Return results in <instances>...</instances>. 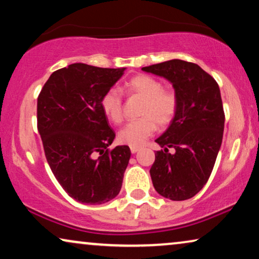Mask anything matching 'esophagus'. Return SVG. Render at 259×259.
I'll return each instance as SVG.
<instances>
[{
  "mask_svg": "<svg viewBox=\"0 0 259 259\" xmlns=\"http://www.w3.org/2000/svg\"><path fill=\"white\" fill-rule=\"evenodd\" d=\"M130 150H132L133 154H135L140 150V147H130Z\"/></svg>",
  "mask_w": 259,
  "mask_h": 259,
  "instance_id": "obj_1",
  "label": "esophagus"
}]
</instances>
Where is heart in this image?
<instances>
[{"mask_svg":"<svg viewBox=\"0 0 259 259\" xmlns=\"http://www.w3.org/2000/svg\"><path fill=\"white\" fill-rule=\"evenodd\" d=\"M127 95L144 98L141 118L126 123L118 133L120 143L140 147L153 135L157 124L165 126L175 118L179 97L171 89H164L158 79L148 74H137L125 84ZM101 106L104 115L113 123L123 120V97L118 89L111 88L103 95Z\"/></svg>","mask_w":259,"mask_h":259,"instance_id":"obj_1","label":"heart"}]
</instances>
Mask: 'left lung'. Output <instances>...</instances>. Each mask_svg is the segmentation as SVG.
<instances>
[{"label": "left lung", "mask_w": 259, "mask_h": 259, "mask_svg": "<svg viewBox=\"0 0 259 259\" xmlns=\"http://www.w3.org/2000/svg\"><path fill=\"white\" fill-rule=\"evenodd\" d=\"M168 79L179 97L169 127L155 141L150 177L158 194L174 201L187 200L208 181L223 142L224 113L218 82L199 65L173 59L142 68ZM176 153L170 154L169 148Z\"/></svg>", "instance_id": "8db88e82"}]
</instances>
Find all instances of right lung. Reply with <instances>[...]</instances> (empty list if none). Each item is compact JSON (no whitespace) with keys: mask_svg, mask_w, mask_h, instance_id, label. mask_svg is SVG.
I'll list each match as a JSON object with an SVG mask.
<instances>
[{"mask_svg":"<svg viewBox=\"0 0 259 259\" xmlns=\"http://www.w3.org/2000/svg\"><path fill=\"white\" fill-rule=\"evenodd\" d=\"M125 68L72 64L53 72L37 97V130L52 173L81 204L99 205L120 191L130 149H110L116 134L103 112V95Z\"/></svg>","mask_w":259,"mask_h":259,"instance_id":"right-lung-1","label":"right lung"}]
</instances>
